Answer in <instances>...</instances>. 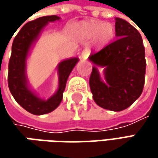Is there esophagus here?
I'll use <instances>...</instances> for the list:
<instances>
[{
	"mask_svg": "<svg viewBox=\"0 0 158 158\" xmlns=\"http://www.w3.org/2000/svg\"><path fill=\"white\" fill-rule=\"evenodd\" d=\"M89 53H90V51L89 49H84L82 52V53H81V58L83 59V60H87Z\"/></svg>",
	"mask_w": 158,
	"mask_h": 158,
	"instance_id": "34e87169",
	"label": "esophagus"
}]
</instances>
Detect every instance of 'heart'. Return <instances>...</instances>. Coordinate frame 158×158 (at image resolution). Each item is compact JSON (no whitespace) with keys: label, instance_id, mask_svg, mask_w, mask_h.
Listing matches in <instances>:
<instances>
[{"label":"heart","instance_id":"1","mask_svg":"<svg viewBox=\"0 0 158 158\" xmlns=\"http://www.w3.org/2000/svg\"><path fill=\"white\" fill-rule=\"evenodd\" d=\"M77 34L83 39L94 38L95 43L98 46H106L114 37V28L109 23L96 20H88L81 23L77 27Z\"/></svg>","mask_w":158,"mask_h":158}]
</instances>
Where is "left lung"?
<instances>
[{"label":"left lung","mask_w":158,"mask_h":158,"mask_svg":"<svg viewBox=\"0 0 158 158\" xmlns=\"http://www.w3.org/2000/svg\"><path fill=\"white\" fill-rule=\"evenodd\" d=\"M117 40L89 60L95 64L89 87L98 106L119 112L127 109L143 92L146 60L141 34L128 22L115 18ZM97 66L105 67L106 81L101 79Z\"/></svg>","instance_id":"8db88e82"}]
</instances>
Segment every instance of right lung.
<instances>
[{
  "mask_svg": "<svg viewBox=\"0 0 158 158\" xmlns=\"http://www.w3.org/2000/svg\"><path fill=\"white\" fill-rule=\"evenodd\" d=\"M56 20H60L57 15H46L28 22L16 34L12 44L8 74L9 90L15 100L23 109L35 115L49 113L59 106L63 98L67 80L79 60L78 58H71L58 65L59 87L56 93L47 100L40 98L29 88L26 77V60L30 49L48 22Z\"/></svg>",
  "mask_w": 158,
  "mask_h": 158,
  "instance_id": "right-lung-1",
  "label": "right lung"
}]
</instances>
